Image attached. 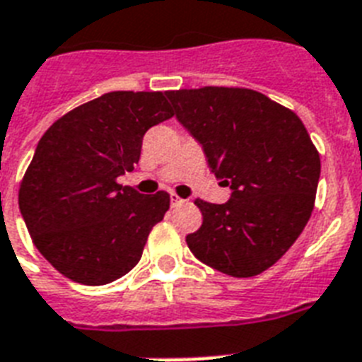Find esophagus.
Wrapping results in <instances>:
<instances>
[{"mask_svg": "<svg viewBox=\"0 0 362 362\" xmlns=\"http://www.w3.org/2000/svg\"><path fill=\"white\" fill-rule=\"evenodd\" d=\"M170 199H172V207H179V205H183L185 202H187V199H183L181 196L175 194V192H172V198Z\"/></svg>", "mask_w": 362, "mask_h": 362, "instance_id": "esophagus-1", "label": "esophagus"}]
</instances>
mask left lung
Segmentation results:
<instances>
[{"label":"left lung","mask_w":362,"mask_h":362,"mask_svg":"<svg viewBox=\"0 0 362 362\" xmlns=\"http://www.w3.org/2000/svg\"><path fill=\"white\" fill-rule=\"evenodd\" d=\"M179 123L231 189L226 204L196 199L204 216L187 235L199 262L248 279L284 256L316 202L320 153L296 112L247 88L166 91Z\"/></svg>","instance_id":"obj_1"}]
</instances>
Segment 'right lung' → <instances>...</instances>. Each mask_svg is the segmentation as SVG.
Wrapping results in <instances>:
<instances>
[{"label": "right lung", "mask_w": 362, "mask_h": 362, "mask_svg": "<svg viewBox=\"0 0 362 362\" xmlns=\"http://www.w3.org/2000/svg\"><path fill=\"white\" fill-rule=\"evenodd\" d=\"M173 117L163 91H112L62 115L37 144L18 190L33 245L66 279L110 284L140 262L170 194H140L132 172L141 140Z\"/></svg>", "instance_id": "obj_1"}]
</instances>
